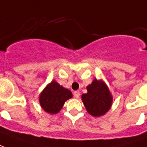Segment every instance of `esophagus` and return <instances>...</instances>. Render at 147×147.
I'll return each mask as SVG.
<instances>
[{"mask_svg":"<svg viewBox=\"0 0 147 147\" xmlns=\"http://www.w3.org/2000/svg\"><path fill=\"white\" fill-rule=\"evenodd\" d=\"M74 98H79L80 97V92L78 90H77V91H74Z\"/></svg>","mask_w":147,"mask_h":147,"instance_id":"esophagus-1","label":"esophagus"}]
</instances>
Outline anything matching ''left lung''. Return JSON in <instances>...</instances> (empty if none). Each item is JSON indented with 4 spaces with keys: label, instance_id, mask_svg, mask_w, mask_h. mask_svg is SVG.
I'll list each match as a JSON object with an SVG mask.
<instances>
[{
    "label": "left lung",
    "instance_id": "obj_1",
    "mask_svg": "<svg viewBox=\"0 0 147 147\" xmlns=\"http://www.w3.org/2000/svg\"><path fill=\"white\" fill-rule=\"evenodd\" d=\"M87 94L82 95V98L88 113L94 117L106 114L112 103V96L106 84L94 79L87 86Z\"/></svg>",
    "mask_w": 147,
    "mask_h": 147
}]
</instances>
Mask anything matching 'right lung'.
<instances>
[{
  "instance_id": "add662e5",
  "label": "right lung",
  "mask_w": 147,
  "mask_h": 147,
  "mask_svg": "<svg viewBox=\"0 0 147 147\" xmlns=\"http://www.w3.org/2000/svg\"><path fill=\"white\" fill-rule=\"evenodd\" d=\"M70 98H72L71 91L53 81L42 91L39 101L45 111L53 114L58 113L65 102Z\"/></svg>"
}]
</instances>
